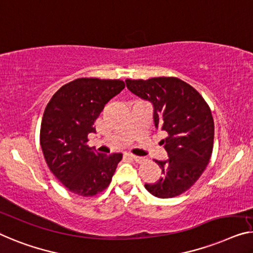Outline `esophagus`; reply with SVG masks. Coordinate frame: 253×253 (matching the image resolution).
Returning a JSON list of instances; mask_svg holds the SVG:
<instances>
[{"instance_id":"34e87169","label":"esophagus","mask_w":253,"mask_h":253,"mask_svg":"<svg viewBox=\"0 0 253 253\" xmlns=\"http://www.w3.org/2000/svg\"><path fill=\"white\" fill-rule=\"evenodd\" d=\"M128 158H129V159H131L133 161H135V163H142V161L144 160L142 157L133 156V154H128Z\"/></svg>"}]
</instances>
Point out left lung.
I'll return each mask as SVG.
<instances>
[{
    "instance_id": "obj_1",
    "label": "left lung",
    "mask_w": 253,
    "mask_h": 253,
    "mask_svg": "<svg viewBox=\"0 0 253 253\" xmlns=\"http://www.w3.org/2000/svg\"><path fill=\"white\" fill-rule=\"evenodd\" d=\"M125 82L131 93L152 104L154 126L167 134L161 142L168 159L156 160L163 176L144 186L157 198L177 197L197 182L209 164L214 125L208 104L197 89L176 77Z\"/></svg>"
}]
</instances>
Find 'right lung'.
<instances>
[{
	"instance_id": "add662e5",
	"label": "right lung",
	"mask_w": 253,
	"mask_h": 253,
	"mask_svg": "<svg viewBox=\"0 0 253 253\" xmlns=\"http://www.w3.org/2000/svg\"><path fill=\"white\" fill-rule=\"evenodd\" d=\"M125 87L119 79L78 78L63 85L45 108L41 146L50 170L68 190L92 197L107 188L122 153L102 154L86 144L104 105Z\"/></svg>"
}]
</instances>
